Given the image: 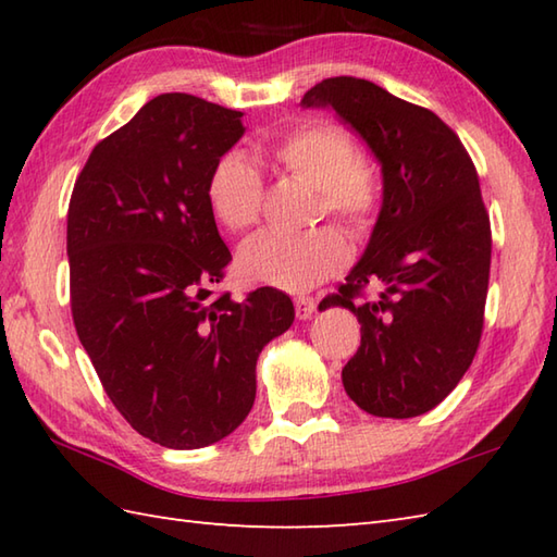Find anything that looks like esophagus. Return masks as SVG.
Here are the masks:
<instances>
[{
	"label": "esophagus",
	"instance_id": "obj_1",
	"mask_svg": "<svg viewBox=\"0 0 557 557\" xmlns=\"http://www.w3.org/2000/svg\"><path fill=\"white\" fill-rule=\"evenodd\" d=\"M294 311H297L299 321H306V318L313 315L315 301L311 297H297V299H294Z\"/></svg>",
	"mask_w": 557,
	"mask_h": 557
}]
</instances>
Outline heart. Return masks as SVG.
<instances>
[{"label":"heart","instance_id":"b5f03b06","mask_svg":"<svg viewBox=\"0 0 557 557\" xmlns=\"http://www.w3.org/2000/svg\"><path fill=\"white\" fill-rule=\"evenodd\" d=\"M280 170L318 188V215L366 232L377 208V176L357 158V144L337 124H304L272 146ZM208 200L215 218L232 232L253 227L263 203V180L244 152H224L208 176ZM349 251L342 234L321 227L301 236L260 234L242 248L246 277L263 285L306 292L345 265Z\"/></svg>","mask_w":557,"mask_h":557}]
</instances>
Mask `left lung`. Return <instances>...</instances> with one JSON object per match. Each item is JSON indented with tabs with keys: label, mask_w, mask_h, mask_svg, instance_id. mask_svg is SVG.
<instances>
[{
	"label": "left lung",
	"mask_w": 557,
	"mask_h": 557,
	"mask_svg": "<svg viewBox=\"0 0 557 557\" xmlns=\"http://www.w3.org/2000/svg\"><path fill=\"white\" fill-rule=\"evenodd\" d=\"M301 108L333 110L383 174L366 251L318 306H342L361 323V347L342 369V385L373 417H421L457 387L481 339L491 222L476 168L441 116L371 81L325 78ZM366 284L379 297L357 305Z\"/></svg>",
	"instance_id": "1"
}]
</instances>
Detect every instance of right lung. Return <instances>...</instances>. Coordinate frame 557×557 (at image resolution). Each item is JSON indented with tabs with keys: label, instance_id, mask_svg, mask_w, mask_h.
Listing matches in <instances>:
<instances>
[{
	"label": "right lung",
	"instance_id": "obj_1",
	"mask_svg": "<svg viewBox=\"0 0 557 557\" xmlns=\"http://www.w3.org/2000/svg\"><path fill=\"white\" fill-rule=\"evenodd\" d=\"M244 112L186 92L152 98L92 148L66 218L71 313L104 393L132 429L198 449L239 429L256 361L294 323L285 292L212 299L232 253L208 200Z\"/></svg>",
	"mask_w": 557,
	"mask_h": 557
}]
</instances>
